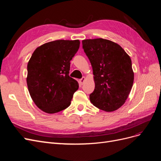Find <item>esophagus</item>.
I'll return each instance as SVG.
<instances>
[{
    "instance_id": "34e87169",
    "label": "esophagus",
    "mask_w": 161,
    "mask_h": 161,
    "mask_svg": "<svg viewBox=\"0 0 161 161\" xmlns=\"http://www.w3.org/2000/svg\"><path fill=\"white\" fill-rule=\"evenodd\" d=\"M85 79H85V77H82V79H80V80H79V81H80V83L81 85L83 84V83H84V82L85 81Z\"/></svg>"
}]
</instances>
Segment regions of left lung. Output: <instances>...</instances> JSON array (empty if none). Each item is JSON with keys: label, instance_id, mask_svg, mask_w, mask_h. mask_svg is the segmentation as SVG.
Wrapping results in <instances>:
<instances>
[{"label": "left lung", "instance_id": "left-lung-1", "mask_svg": "<svg viewBox=\"0 0 161 161\" xmlns=\"http://www.w3.org/2000/svg\"><path fill=\"white\" fill-rule=\"evenodd\" d=\"M82 43L94 75L91 103L107 112L118 109L128 99L134 82L130 56L118 43L105 39H89Z\"/></svg>", "mask_w": 161, "mask_h": 161}]
</instances>
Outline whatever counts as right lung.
I'll return each instance as SVG.
<instances>
[{"instance_id":"add662e5","label":"right lung","mask_w":161,"mask_h":161,"mask_svg":"<svg viewBox=\"0 0 161 161\" xmlns=\"http://www.w3.org/2000/svg\"><path fill=\"white\" fill-rule=\"evenodd\" d=\"M80 41L56 40L37 47L27 64V85L34 103L47 114H56L70 105L79 83L70 77V61Z\"/></svg>"}]
</instances>
